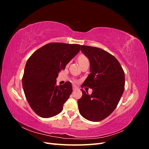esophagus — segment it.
I'll return each mask as SVG.
<instances>
[{
  "mask_svg": "<svg viewBox=\"0 0 149 149\" xmlns=\"http://www.w3.org/2000/svg\"><path fill=\"white\" fill-rule=\"evenodd\" d=\"M76 89H77V87H76L75 85H73V91H74V90H76Z\"/></svg>",
  "mask_w": 149,
  "mask_h": 149,
  "instance_id": "esophagus-1",
  "label": "esophagus"
}]
</instances>
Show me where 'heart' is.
Instances as JSON below:
<instances>
[{"mask_svg": "<svg viewBox=\"0 0 149 149\" xmlns=\"http://www.w3.org/2000/svg\"><path fill=\"white\" fill-rule=\"evenodd\" d=\"M78 62L79 65H81V66H82L83 65H85V64H88L89 63V60L88 59V58L85 56L84 55H80L78 58ZM74 82H76L74 81Z\"/></svg>", "mask_w": 149, "mask_h": 149, "instance_id": "b5f03b06", "label": "heart"}]
</instances>
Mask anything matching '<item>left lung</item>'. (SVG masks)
I'll use <instances>...</instances> for the list:
<instances>
[{
	"label": "left lung",
	"instance_id": "left-lung-1",
	"mask_svg": "<svg viewBox=\"0 0 149 149\" xmlns=\"http://www.w3.org/2000/svg\"><path fill=\"white\" fill-rule=\"evenodd\" d=\"M90 61V73L81 88L93 89L89 95L82 91L78 101L80 114L90 121L98 122L109 116L118 106L124 91V71L116 58L100 48L81 46Z\"/></svg>",
	"mask_w": 149,
	"mask_h": 149
}]
</instances>
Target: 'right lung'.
Instances as JSON below:
<instances>
[{
    "mask_svg": "<svg viewBox=\"0 0 149 149\" xmlns=\"http://www.w3.org/2000/svg\"><path fill=\"white\" fill-rule=\"evenodd\" d=\"M81 45L49 43L36 50L29 58L22 78V86L30 106L43 118L62 111L73 91L71 83L56 86L58 73L65 69Z\"/></svg>",
    "mask_w": 149,
    "mask_h": 149,
    "instance_id": "add662e5",
    "label": "right lung"
}]
</instances>
